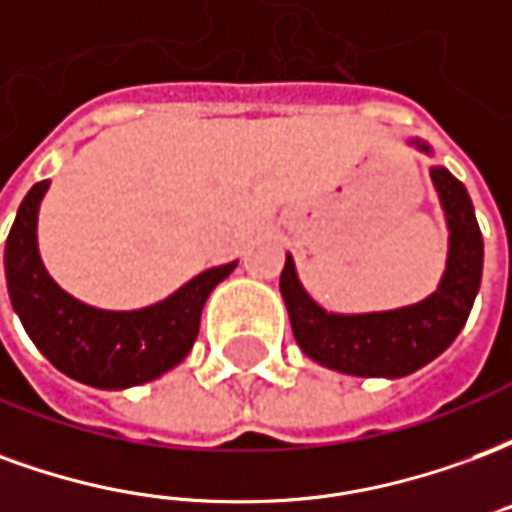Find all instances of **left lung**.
Wrapping results in <instances>:
<instances>
[{"label": "left lung", "mask_w": 512, "mask_h": 512, "mask_svg": "<svg viewBox=\"0 0 512 512\" xmlns=\"http://www.w3.org/2000/svg\"><path fill=\"white\" fill-rule=\"evenodd\" d=\"M422 153L428 142L408 139ZM433 189L450 230L447 266L428 299L384 312H326L312 299L285 255L279 290L288 307L293 337L312 362L362 378H403L444 354L461 334L483 279V235L466 186L447 167H430Z\"/></svg>", "instance_id": "obj_1"}]
</instances>
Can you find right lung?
<instances>
[{
  "instance_id": "obj_1",
  "label": "right lung",
  "mask_w": 512,
  "mask_h": 512,
  "mask_svg": "<svg viewBox=\"0 0 512 512\" xmlns=\"http://www.w3.org/2000/svg\"><path fill=\"white\" fill-rule=\"evenodd\" d=\"M46 191L49 180L27 191L5 244L7 293L29 340L60 373L95 389L147 384L180 365L197 340L205 301L238 260L202 271L142 310H98L62 290L40 260L38 211Z\"/></svg>"
}]
</instances>
